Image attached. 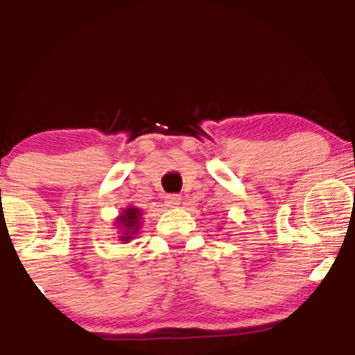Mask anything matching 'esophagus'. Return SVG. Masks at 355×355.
<instances>
[{"instance_id": "esophagus-1", "label": "esophagus", "mask_w": 355, "mask_h": 355, "mask_svg": "<svg viewBox=\"0 0 355 355\" xmlns=\"http://www.w3.org/2000/svg\"><path fill=\"white\" fill-rule=\"evenodd\" d=\"M165 202H166V207H170V209H175V207L180 203V195H166Z\"/></svg>"}]
</instances>
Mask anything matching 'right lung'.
Segmentation results:
<instances>
[{"label":"right lung","mask_w":355,"mask_h":355,"mask_svg":"<svg viewBox=\"0 0 355 355\" xmlns=\"http://www.w3.org/2000/svg\"><path fill=\"white\" fill-rule=\"evenodd\" d=\"M141 210L137 209V207L128 205L126 209L121 211L120 215L115 218V225L118 232H120V237L118 240L123 243H128L135 235L138 234L141 227Z\"/></svg>","instance_id":"add662e5"}]
</instances>
